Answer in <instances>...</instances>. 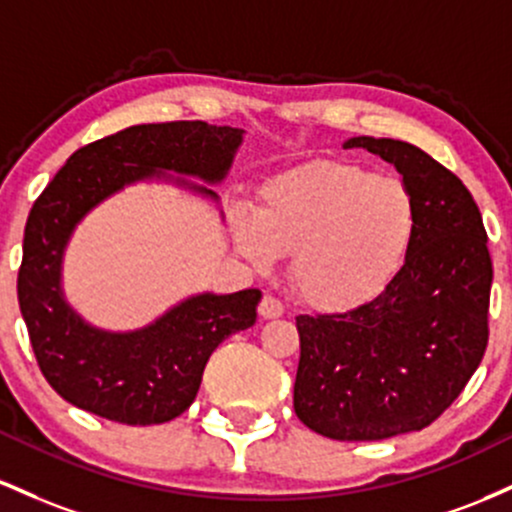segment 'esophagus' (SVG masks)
I'll use <instances>...</instances> for the list:
<instances>
[{"label":"esophagus","instance_id":"esophagus-1","mask_svg":"<svg viewBox=\"0 0 512 512\" xmlns=\"http://www.w3.org/2000/svg\"><path fill=\"white\" fill-rule=\"evenodd\" d=\"M283 312H285V307L278 297L263 295L261 304H258V314H261L263 319H278V317H283Z\"/></svg>","mask_w":512,"mask_h":512}]
</instances>
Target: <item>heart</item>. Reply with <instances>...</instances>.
<instances>
[{
	"mask_svg": "<svg viewBox=\"0 0 512 512\" xmlns=\"http://www.w3.org/2000/svg\"><path fill=\"white\" fill-rule=\"evenodd\" d=\"M239 251L266 271L292 256L297 295L321 312H353L404 271L418 232L409 188L350 162H312L263 186L256 212L232 217Z\"/></svg>",
	"mask_w": 512,
	"mask_h": 512,
	"instance_id": "obj_1",
	"label": "heart"
}]
</instances>
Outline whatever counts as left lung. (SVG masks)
Wrapping results in <instances>:
<instances>
[{"label":"left lung","instance_id":"left-lung-1","mask_svg":"<svg viewBox=\"0 0 512 512\" xmlns=\"http://www.w3.org/2000/svg\"><path fill=\"white\" fill-rule=\"evenodd\" d=\"M394 164L418 208L404 271L377 300L343 314H300L295 413L331 440L423 430L462 394L488 343L493 266L472 193L423 149L350 137Z\"/></svg>","mask_w":512,"mask_h":512}]
</instances>
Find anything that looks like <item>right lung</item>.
I'll use <instances>...</instances> for the list:
<instances>
[{"instance_id":"add662e5","label":"right lung","mask_w":512,"mask_h":512,"mask_svg":"<svg viewBox=\"0 0 512 512\" xmlns=\"http://www.w3.org/2000/svg\"><path fill=\"white\" fill-rule=\"evenodd\" d=\"M244 130L203 120L132 125L72 154L28 212L21 258L19 307L38 367L65 401L128 426H154L193 404L212 350L249 329L258 290L195 295L145 329H94L65 302L62 254L74 227L91 208L128 183L171 179L164 171L220 183ZM217 198L215 191L176 179Z\"/></svg>"}]
</instances>
